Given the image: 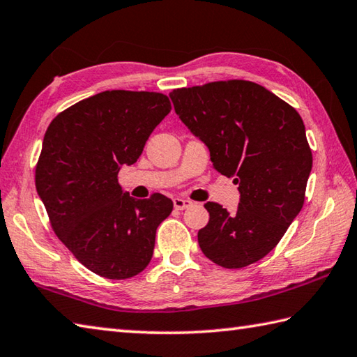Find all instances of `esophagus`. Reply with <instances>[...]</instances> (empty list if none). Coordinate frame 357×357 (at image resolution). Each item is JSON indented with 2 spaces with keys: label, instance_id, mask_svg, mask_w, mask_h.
<instances>
[{
  "label": "esophagus",
  "instance_id": "1",
  "mask_svg": "<svg viewBox=\"0 0 357 357\" xmlns=\"http://www.w3.org/2000/svg\"><path fill=\"white\" fill-rule=\"evenodd\" d=\"M188 206H191V202L186 200V199H180V197H176L174 199V208L178 209V211H183L186 209Z\"/></svg>",
  "mask_w": 357,
  "mask_h": 357
}]
</instances>
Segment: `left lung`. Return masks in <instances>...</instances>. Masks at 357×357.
Listing matches in <instances>:
<instances>
[{
	"instance_id": "obj_1",
	"label": "left lung",
	"mask_w": 357,
	"mask_h": 357,
	"mask_svg": "<svg viewBox=\"0 0 357 357\" xmlns=\"http://www.w3.org/2000/svg\"><path fill=\"white\" fill-rule=\"evenodd\" d=\"M169 97L208 146L214 169L238 185L236 213L205 203L209 222L197 234L203 254L228 270L264 259L303 206L312 155L301 115L245 79L181 87Z\"/></svg>"
}]
</instances>
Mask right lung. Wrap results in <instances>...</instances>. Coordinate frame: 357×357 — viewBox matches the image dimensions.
Wrapping results in <instances>:
<instances>
[{
	"label": "right lung",
	"mask_w": 357,
	"mask_h": 357,
	"mask_svg": "<svg viewBox=\"0 0 357 357\" xmlns=\"http://www.w3.org/2000/svg\"><path fill=\"white\" fill-rule=\"evenodd\" d=\"M171 112L158 92L105 91L50 123L35 186L58 238L101 278H134L149 265L158 225L174 203L163 194L135 200L119 171L142 155L152 130Z\"/></svg>",
	"instance_id": "obj_1"
}]
</instances>
